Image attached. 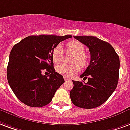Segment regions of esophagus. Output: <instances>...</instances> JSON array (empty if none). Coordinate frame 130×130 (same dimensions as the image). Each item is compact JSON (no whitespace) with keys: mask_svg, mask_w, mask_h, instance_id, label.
I'll return each instance as SVG.
<instances>
[{"mask_svg":"<svg viewBox=\"0 0 130 130\" xmlns=\"http://www.w3.org/2000/svg\"><path fill=\"white\" fill-rule=\"evenodd\" d=\"M64 80H69L70 78L68 77H67V76H64Z\"/></svg>","mask_w":130,"mask_h":130,"instance_id":"34e87169","label":"esophagus"}]
</instances>
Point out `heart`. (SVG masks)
Wrapping results in <instances>:
<instances>
[{
    "mask_svg": "<svg viewBox=\"0 0 130 130\" xmlns=\"http://www.w3.org/2000/svg\"><path fill=\"white\" fill-rule=\"evenodd\" d=\"M66 48L68 50L75 54V56L73 58V65H67V64H60L56 67V72L58 74L63 75L67 77H72L76 74H77L80 71V65H86L87 62V56L85 53V47L82 43L77 41H70L66 45ZM62 46L58 45L54 48L52 52V57L54 62L58 64L62 60Z\"/></svg>",
    "mask_w": 130,
    "mask_h": 130,
    "instance_id": "1",
    "label": "heart"
}]
</instances>
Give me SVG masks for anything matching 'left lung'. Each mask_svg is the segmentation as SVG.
<instances>
[{
  "instance_id": "1",
  "label": "left lung",
  "mask_w": 130,
  "mask_h": 130,
  "mask_svg": "<svg viewBox=\"0 0 130 130\" xmlns=\"http://www.w3.org/2000/svg\"><path fill=\"white\" fill-rule=\"evenodd\" d=\"M74 38L89 48L91 60L80 78L85 82L72 80L70 91L73 104L84 109H92L103 104L116 89L119 81L120 60L114 47L95 36H81Z\"/></svg>"
}]
</instances>
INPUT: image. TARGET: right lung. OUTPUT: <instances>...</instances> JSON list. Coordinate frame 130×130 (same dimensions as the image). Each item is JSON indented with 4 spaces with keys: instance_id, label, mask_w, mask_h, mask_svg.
Here are the masks:
<instances>
[{
    "instance_id": "1",
    "label": "right lung",
    "mask_w": 130,
    "mask_h": 130,
    "mask_svg": "<svg viewBox=\"0 0 130 130\" xmlns=\"http://www.w3.org/2000/svg\"><path fill=\"white\" fill-rule=\"evenodd\" d=\"M72 37L29 36L12 47L7 68V80L24 104L40 107L52 101L56 91L65 83L62 75L55 72L52 52L60 42ZM43 69L50 75H42Z\"/></svg>"
}]
</instances>
